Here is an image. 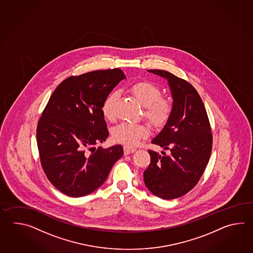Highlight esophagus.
<instances>
[{"label": "esophagus", "instance_id": "esophagus-1", "mask_svg": "<svg viewBox=\"0 0 253 253\" xmlns=\"http://www.w3.org/2000/svg\"><path fill=\"white\" fill-rule=\"evenodd\" d=\"M136 150L135 148L134 147H129L127 145H126L124 146V154L126 156V155H129V154H132V153H134V151Z\"/></svg>", "mask_w": 253, "mask_h": 253}]
</instances>
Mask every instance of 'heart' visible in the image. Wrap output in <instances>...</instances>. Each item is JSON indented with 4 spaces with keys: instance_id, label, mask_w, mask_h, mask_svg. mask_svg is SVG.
<instances>
[{
    "instance_id": "b5f03b06",
    "label": "heart",
    "mask_w": 253,
    "mask_h": 253,
    "mask_svg": "<svg viewBox=\"0 0 253 253\" xmlns=\"http://www.w3.org/2000/svg\"><path fill=\"white\" fill-rule=\"evenodd\" d=\"M130 90L145 108V118L152 124L161 126L167 123L172 113V104L167 98L161 97V91L158 86L152 82L142 81L134 84L130 87ZM118 97V92H112L103 103L102 112L107 119L113 117L114 105ZM148 133V129L144 125L121 123L113 129L112 135L116 142L134 145Z\"/></svg>"
}]
</instances>
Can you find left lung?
I'll return each mask as SVG.
<instances>
[{
  "instance_id": "obj_1",
  "label": "left lung",
  "mask_w": 253,
  "mask_h": 253,
  "mask_svg": "<svg viewBox=\"0 0 253 253\" xmlns=\"http://www.w3.org/2000/svg\"><path fill=\"white\" fill-rule=\"evenodd\" d=\"M147 71L167 80L172 105L167 124L152 139L170 154L148 151L151 162L144 181L157 197L175 199L194 188L205 172L212 144L210 123L202 98L190 83L166 70Z\"/></svg>"
}]
</instances>
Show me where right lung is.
I'll use <instances>...</instances> for the list:
<instances>
[{
	"mask_svg": "<svg viewBox=\"0 0 253 253\" xmlns=\"http://www.w3.org/2000/svg\"><path fill=\"white\" fill-rule=\"evenodd\" d=\"M125 79L119 69L95 70L68 78L49 97L37 126L39 153L49 182L68 196L96 191L124 154L122 145H94L108 138L103 103Z\"/></svg>",
	"mask_w": 253,
	"mask_h": 253,
	"instance_id": "right-lung-1",
	"label": "right lung"
}]
</instances>
